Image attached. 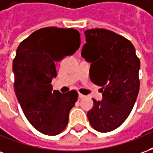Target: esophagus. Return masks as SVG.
Returning <instances> with one entry per match:
<instances>
[{"mask_svg": "<svg viewBox=\"0 0 153 153\" xmlns=\"http://www.w3.org/2000/svg\"><path fill=\"white\" fill-rule=\"evenodd\" d=\"M84 97H86V96H84V95H83V94H79V100H82L83 99Z\"/></svg>", "mask_w": 153, "mask_h": 153, "instance_id": "1", "label": "esophagus"}]
</instances>
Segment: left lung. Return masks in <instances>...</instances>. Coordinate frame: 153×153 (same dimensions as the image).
Instances as JSON below:
<instances>
[{"mask_svg":"<svg viewBox=\"0 0 153 153\" xmlns=\"http://www.w3.org/2000/svg\"><path fill=\"white\" fill-rule=\"evenodd\" d=\"M84 35L81 56L91 64L90 79L102 94L101 101L93 99L87 115L97 131H112L127 119L136 102L140 61L133 44L114 32L95 28Z\"/></svg>","mask_w":153,"mask_h":153,"instance_id":"left-lung-1","label":"left lung"}]
</instances>
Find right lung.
<instances>
[{"instance_id": "right-lung-1", "label": "right lung", "mask_w": 153, "mask_h": 153, "mask_svg": "<svg viewBox=\"0 0 153 153\" xmlns=\"http://www.w3.org/2000/svg\"><path fill=\"white\" fill-rule=\"evenodd\" d=\"M80 35L74 28L48 27L33 32L19 45L13 61L15 92L23 112L33 127L47 135L63 131L78 99L72 90L52 92L56 61L75 53Z\"/></svg>"}]
</instances>
